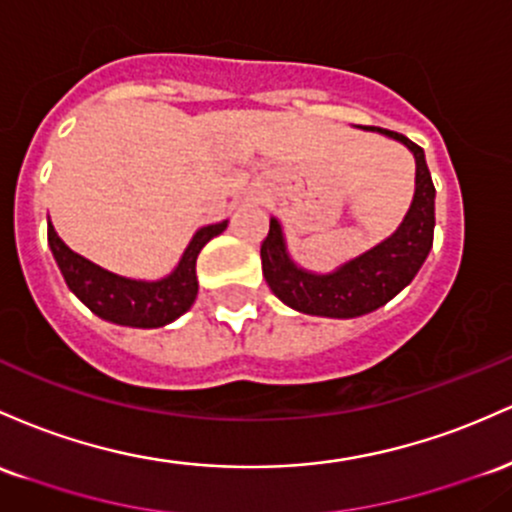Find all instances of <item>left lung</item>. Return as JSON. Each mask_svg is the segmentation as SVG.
Here are the masks:
<instances>
[{
  "instance_id": "1",
  "label": "left lung",
  "mask_w": 512,
  "mask_h": 512,
  "mask_svg": "<svg viewBox=\"0 0 512 512\" xmlns=\"http://www.w3.org/2000/svg\"><path fill=\"white\" fill-rule=\"evenodd\" d=\"M363 130L392 137L416 159V191L409 212L387 239L329 273L302 268L287 251L283 225L278 217H271V229L261 244L263 278L273 295L295 312L329 319H355L375 312L394 300L416 278L433 249L435 186L430 179L426 154L416 142L399 132L382 128Z\"/></svg>"
}]
</instances>
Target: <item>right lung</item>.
Masks as SVG:
<instances>
[{
    "label": "right lung",
    "instance_id": "1",
    "mask_svg": "<svg viewBox=\"0 0 512 512\" xmlns=\"http://www.w3.org/2000/svg\"><path fill=\"white\" fill-rule=\"evenodd\" d=\"M227 222L229 220H222L217 225L200 227L188 241L174 271L159 280L125 278V275L96 266L57 237L50 222L48 244L67 287L96 317L118 326H132V329H159V326L171 324L193 307L195 297H198L195 261L212 237L225 232Z\"/></svg>",
    "mask_w": 512,
    "mask_h": 512
}]
</instances>
